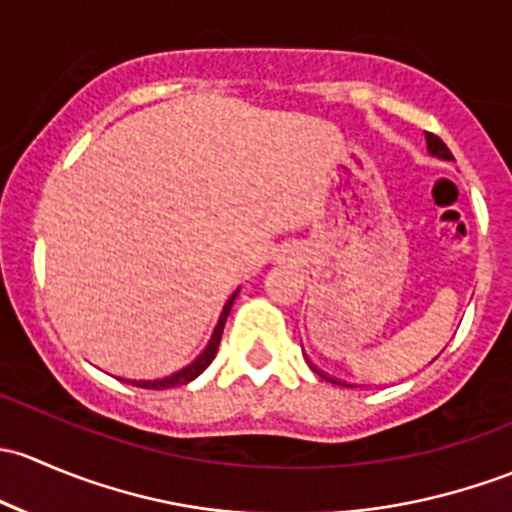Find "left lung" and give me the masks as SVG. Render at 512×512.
<instances>
[{
    "label": "left lung",
    "instance_id": "obj_1",
    "mask_svg": "<svg viewBox=\"0 0 512 512\" xmlns=\"http://www.w3.org/2000/svg\"><path fill=\"white\" fill-rule=\"evenodd\" d=\"M426 145H429V152H431V155L441 157V160H453L451 150H449V147L444 145V140H441L439 135H434V133H426ZM318 374H323V372H318ZM323 377H325V374H323ZM325 379H328V382H335L333 377H325Z\"/></svg>",
    "mask_w": 512,
    "mask_h": 512
}]
</instances>
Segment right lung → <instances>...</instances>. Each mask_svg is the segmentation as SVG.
<instances>
[{
  "label": "right lung",
  "instance_id": "right-lung-1",
  "mask_svg": "<svg viewBox=\"0 0 512 512\" xmlns=\"http://www.w3.org/2000/svg\"><path fill=\"white\" fill-rule=\"evenodd\" d=\"M234 298H236V293L231 295L229 303H226V305H224V310H221V318H219V323H217V330H214L212 340H209V345H207V350H204L202 355H199L197 360L192 362V365L184 367V370H179V372H175V374H170V377H165V379H155V382H142V379H140V382H133L135 387H142V389H172V387H182V384L192 382L194 377H199V374H202L204 370H207V367L212 365L214 357H217L221 333H224L226 315H229L231 303H234Z\"/></svg>",
  "mask_w": 512,
  "mask_h": 512
}]
</instances>
